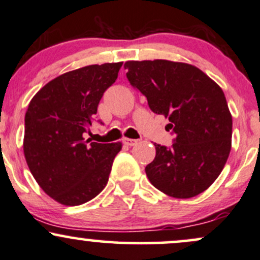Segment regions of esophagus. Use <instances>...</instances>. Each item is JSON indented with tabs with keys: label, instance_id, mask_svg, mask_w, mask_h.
Masks as SVG:
<instances>
[{
	"label": "esophagus",
	"instance_id": "esophagus-1",
	"mask_svg": "<svg viewBox=\"0 0 260 260\" xmlns=\"http://www.w3.org/2000/svg\"><path fill=\"white\" fill-rule=\"evenodd\" d=\"M124 143L126 146H135L137 143V140H134V139H124Z\"/></svg>",
	"mask_w": 260,
	"mask_h": 260
}]
</instances>
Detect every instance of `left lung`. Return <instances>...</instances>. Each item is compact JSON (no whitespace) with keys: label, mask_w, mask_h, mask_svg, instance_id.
Masks as SVG:
<instances>
[{"label":"left lung","mask_w":260,"mask_h":260,"mask_svg":"<svg viewBox=\"0 0 260 260\" xmlns=\"http://www.w3.org/2000/svg\"><path fill=\"white\" fill-rule=\"evenodd\" d=\"M131 86L151 111L169 119L170 147L154 143L155 158L146 175L155 188L175 198L206 191L220 175L231 149L233 117L216 82L191 64L166 59L124 64Z\"/></svg>","instance_id":"obj_1"}]
</instances>
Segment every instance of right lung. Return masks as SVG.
<instances>
[{
  "instance_id": "add662e5",
  "label": "right lung",
  "mask_w": 260,
  "mask_h": 260,
  "mask_svg": "<svg viewBox=\"0 0 260 260\" xmlns=\"http://www.w3.org/2000/svg\"><path fill=\"white\" fill-rule=\"evenodd\" d=\"M121 66V62L93 64L64 73L30 101L24 155L40 187L58 203H86L108 182L121 143L90 142L85 134Z\"/></svg>"
}]
</instances>
